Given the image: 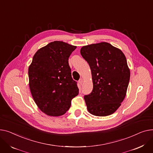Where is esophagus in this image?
Instances as JSON below:
<instances>
[{"label":"esophagus","mask_w":153,"mask_h":153,"mask_svg":"<svg viewBox=\"0 0 153 153\" xmlns=\"http://www.w3.org/2000/svg\"><path fill=\"white\" fill-rule=\"evenodd\" d=\"M78 82H79V83L81 85H82L83 82V79L82 78L79 79V81H78Z\"/></svg>","instance_id":"1"}]
</instances>
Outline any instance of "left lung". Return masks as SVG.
<instances>
[{"label":"left lung","mask_w":153,"mask_h":153,"mask_svg":"<svg viewBox=\"0 0 153 153\" xmlns=\"http://www.w3.org/2000/svg\"><path fill=\"white\" fill-rule=\"evenodd\" d=\"M80 53L92 74V92L84 96L88 112L101 117L112 114L123 101L129 83L126 57L120 49L105 42L85 46Z\"/></svg>","instance_id":"left-lung-1"}]
</instances>
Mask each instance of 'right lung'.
Segmentation results:
<instances>
[{"label":"right lung","mask_w":153,"mask_h":153,"mask_svg":"<svg viewBox=\"0 0 153 153\" xmlns=\"http://www.w3.org/2000/svg\"><path fill=\"white\" fill-rule=\"evenodd\" d=\"M76 46L53 41L39 49L28 68L29 85L39 109L50 116L64 115L79 93L68 58Z\"/></svg>","instance_id":"1"}]
</instances>
